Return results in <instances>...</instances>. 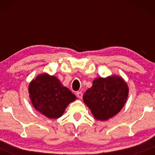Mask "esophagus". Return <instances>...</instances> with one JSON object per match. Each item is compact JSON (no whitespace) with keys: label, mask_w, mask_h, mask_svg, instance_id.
<instances>
[{"label":"esophagus","mask_w":155,"mask_h":155,"mask_svg":"<svg viewBox=\"0 0 155 155\" xmlns=\"http://www.w3.org/2000/svg\"><path fill=\"white\" fill-rule=\"evenodd\" d=\"M76 96H77L79 98H81V97H82V96H83L82 92H76Z\"/></svg>","instance_id":"34e87169"}]
</instances>
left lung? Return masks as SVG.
Here are the masks:
<instances>
[{
    "mask_svg": "<svg viewBox=\"0 0 155 155\" xmlns=\"http://www.w3.org/2000/svg\"><path fill=\"white\" fill-rule=\"evenodd\" d=\"M83 96L84 104L94 118L104 121L118 114L128 96V87L122 77L111 76L97 78Z\"/></svg>",
    "mask_w": 155,
    "mask_h": 155,
    "instance_id": "left-lung-1",
    "label": "left lung"
}]
</instances>
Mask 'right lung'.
<instances>
[{
  "label": "right lung",
  "instance_id": "add662e5",
  "mask_svg": "<svg viewBox=\"0 0 155 155\" xmlns=\"http://www.w3.org/2000/svg\"><path fill=\"white\" fill-rule=\"evenodd\" d=\"M28 92L34 108L49 119L61 117L68 105L76 99L58 78L47 74H41L33 79L28 87Z\"/></svg>",
  "mask_w": 155,
  "mask_h": 155
}]
</instances>
